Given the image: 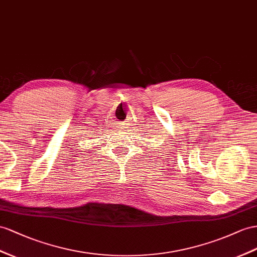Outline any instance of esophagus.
<instances>
[{
	"label": "esophagus",
	"instance_id": "obj_1",
	"mask_svg": "<svg viewBox=\"0 0 257 257\" xmlns=\"http://www.w3.org/2000/svg\"><path fill=\"white\" fill-rule=\"evenodd\" d=\"M118 128H119V130H126L128 128V123L127 122H119L118 123Z\"/></svg>",
	"mask_w": 257,
	"mask_h": 257
}]
</instances>
